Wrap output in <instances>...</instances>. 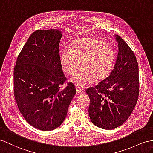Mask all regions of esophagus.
<instances>
[{"label":"esophagus","instance_id":"esophagus-1","mask_svg":"<svg viewBox=\"0 0 153 153\" xmlns=\"http://www.w3.org/2000/svg\"><path fill=\"white\" fill-rule=\"evenodd\" d=\"M76 93L77 94H81L84 93V91L83 89H81L79 87H78L76 86Z\"/></svg>","mask_w":153,"mask_h":153}]
</instances>
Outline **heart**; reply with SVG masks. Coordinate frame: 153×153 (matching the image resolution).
Returning <instances> with one entry per match:
<instances>
[{"label": "heart", "instance_id": "b5f03b06", "mask_svg": "<svg viewBox=\"0 0 153 153\" xmlns=\"http://www.w3.org/2000/svg\"><path fill=\"white\" fill-rule=\"evenodd\" d=\"M114 59L112 46L100 39L85 37L74 41L71 48H65L61 56L62 70L74 74L81 65L79 72L70 78V81L82 88L91 83L94 79L100 81L106 77Z\"/></svg>", "mask_w": 153, "mask_h": 153}]
</instances>
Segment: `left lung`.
Masks as SVG:
<instances>
[{
	"instance_id": "1",
	"label": "left lung",
	"mask_w": 153,
	"mask_h": 153,
	"mask_svg": "<svg viewBox=\"0 0 153 153\" xmlns=\"http://www.w3.org/2000/svg\"><path fill=\"white\" fill-rule=\"evenodd\" d=\"M118 53L109 76L94 87L87 89L88 114L94 125L112 130L120 127L131 114L139 96L138 65L134 52L115 35Z\"/></svg>"
}]
</instances>
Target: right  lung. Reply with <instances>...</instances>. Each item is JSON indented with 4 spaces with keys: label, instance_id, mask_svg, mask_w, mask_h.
<instances>
[{
    "label": "right lung",
    "instance_id": "1",
    "mask_svg": "<svg viewBox=\"0 0 153 153\" xmlns=\"http://www.w3.org/2000/svg\"><path fill=\"white\" fill-rule=\"evenodd\" d=\"M62 32L58 29L34 32L18 56L13 71L14 96L19 111L30 125L44 131L63 122L76 93L66 80L59 56Z\"/></svg>",
    "mask_w": 153,
    "mask_h": 153
}]
</instances>
